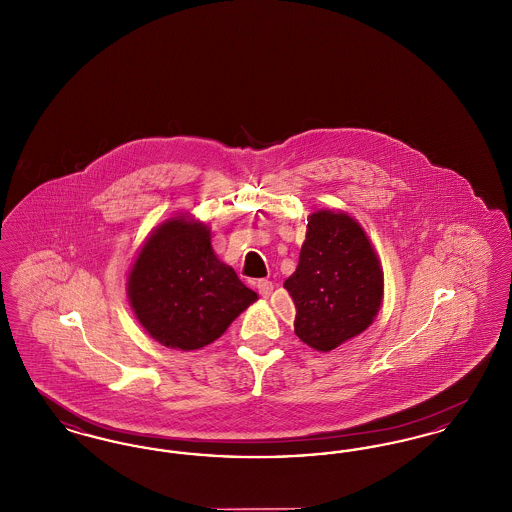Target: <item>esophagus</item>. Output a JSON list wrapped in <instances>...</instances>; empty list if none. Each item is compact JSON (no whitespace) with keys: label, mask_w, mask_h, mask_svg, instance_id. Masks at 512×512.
I'll list each match as a JSON object with an SVG mask.
<instances>
[{"label":"esophagus","mask_w":512,"mask_h":512,"mask_svg":"<svg viewBox=\"0 0 512 512\" xmlns=\"http://www.w3.org/2000/svg\"><path fill=\"white\" fill-rule=\"evenodd\" d=\"M272 282H268V280H259L257 282V290H259V293H261V297H270V293H272Z\"/></svg>","instance_id":"1"}]
</instances>
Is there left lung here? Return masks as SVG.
I'll return each mask as SVG.
<instances>
[{
    "label": "left lung",
    "mask_w": 512,
    "mask_h": 512,
    "mask_svg": "<svg viewBox=\"0 0 512 512\" xmlns=\"http://www.w3.org/2000/svg\"><path fill=\"white\" fill-rule=\"evenodd\" d=\"M284 288L295 305V336L328 353L374 322L384 299V270L357 220L320 209L307 219L299 263Z\"/></svg>",
    "instance_id": "8db88e82"
}]
</instances>
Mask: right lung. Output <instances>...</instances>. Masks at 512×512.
<instances>
[{"mask_svg": "<svg viewBox=\"0 0 512 512\" xmlns=\"http://www.w3.org/2000/svg\"><path fill=\"white\" fill-rule=\"evenodd\" d=\"M126 295L147 334L165 347L194 351L259 299L222 263L211 245V228L178 215L153 228L126 276Z\"/></svg>", "mask_w": 512, "mask_h": 512, "instance_id": "1", "label": "right lung"}]
</instances>
